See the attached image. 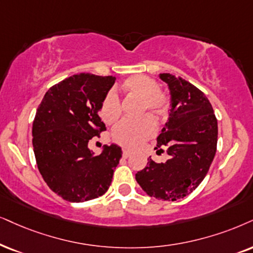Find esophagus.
<instances>
[{"instance_id":"obj_1","label":"esophagus","mask_w":253,"mask_h":253,"mask_svg":"<svg viewBox=\"0 0 253 253\" xmlns=\"http://www.w3.org/2000/svg\"><path fill=\"white\" fill-rule=\"evenodd\" d=\"M132 154H133V150H130V149H124L123 150V156L125 159L129 158V156Z\"/></svg>"}]
</instances>
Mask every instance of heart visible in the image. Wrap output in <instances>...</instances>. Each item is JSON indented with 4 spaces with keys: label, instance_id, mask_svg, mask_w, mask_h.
Masks as SVG:
<instances>
[{
    "label": "heart",
    "instance_id": "heart-1",
    "mask_svg": "<svg viewBox=\"0 0 253 253\" xmlns=\"http://www.w3.org/2000/svg\"><path fill=\"white\" fill-rule=\"evenodd\" d=\"M126 94L141 99L140 114L148 113L156 123L166 119L168 116L170 101L164 92L160 91L159 83L150 77L139 75L132 76L124 81L120 86ZM121 116L120 101L113 93L104 98L100 106V117L107 125L118 123ZM155 124L148 116L137 120H125L113 132L114 141L127 148H135L153 135Z\"/></svg>",
    "mask_w": 253,
    "mask_h": 253
}]
</instances>
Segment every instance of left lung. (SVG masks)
<instances>
[{
	"instance_id": "left-lung-1",
	"label": "left lung",
	"mask_w": 253,
	"mask_h": 253,
	"mask_svg": "<svg viewBox=\"0 0 253 253\" xmlns=\"http://www.w3.org/2000/svg\"><path fill=\"white\" fill-rule=\"evenodd\" d=\"M159 77L168 84L170 110L155 149L166 148L169 159L161 164L150 159L135 180L149 196L177 201L193 193L208 174L216 154L218 127L211 104L201 89L170 73Z\"/></svg>"
}]
</instances>
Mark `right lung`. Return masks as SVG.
<instances>
[{"label":"right lung","instance_id":"1","mask_svg":"<svg viewBox=\"0 0 253 253\" xmlns=\"http://www.w3.org/2000/svg\"><path fill=\"white\" fill-rule=\"evenodd\" d=\"M116 82L113 76L73 75L49 88L33 124V146L42 177L69 202H85L106 193L119 164V146L93 155L88 141L106 130L98 112Z\"/></svg>","mask_w":253,"mask_h":253}]
</instances>
